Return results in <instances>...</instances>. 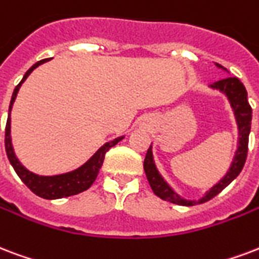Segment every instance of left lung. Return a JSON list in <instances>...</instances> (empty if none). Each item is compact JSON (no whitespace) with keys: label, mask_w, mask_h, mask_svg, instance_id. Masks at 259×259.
<instances>
[{"label":"left lung","mask_w":259,"mask_h":259,"mask_svg":"<svg viewBox=\"0 0 259 259\" xmlns=\"http://www.w3.org/2000/svg\"><path fill=\"white\" fill-rule=\"evenodd\" d=\"M217 68H223L222 65L216 64ZM212 88L222 91L223 94L228 96L231 102V106L234 108L238 127H239V147L235 155V159L230 167V171L226 174V177L223 178L216 186H213L206 194L198 201H189L181 198L177 193H174L172 189L164 182V179L160 177L159 171L156 169V165L153 163V156H152V148L147 151L145 160H144V169L147 174V179L151 185L152 190L157 197H160L161 200L168 201L172 204L182 205V206H193L197 204H204L206 201L212 200L213 197H216L220 191H223L228 185H230L235 178L238 177L243 168L246 163L248 151V134L251 129V106L248 104L247 100V91L244 88L243 82L240 81L238 77H227L223 80L213 82Z\"/></svg>","instance_id":"obj_1"}]
</instances>
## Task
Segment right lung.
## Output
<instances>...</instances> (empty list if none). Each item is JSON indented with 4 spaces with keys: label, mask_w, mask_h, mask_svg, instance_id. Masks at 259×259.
<instances>
[{
    "label": "right lung",
    "mask_w": 259,
    "mask_h": 259,
    "mask_svg": "<svg viewBox=\"0 0 259 259\" xmlns=\"http://www.w3.org/2000/svg\"><path fill=\"white\" fill-rule=\"evenodd\" d=\"M49 59H42L36 64L31 66L27 70V73L23 77V80L16 85L13 95H12L11 104H9V116H8L7 126H5V151H7L8 159L11 161L12 167L15 168L16 174L19 175V178L25 183V186L28 187L29 190L35 193L42 198L46 200H55V198H62V197H69V195H74L81 193V191L90 189L91 185L95 182V179L98 177L99 169L103 164L104 156L107 153V151L111 147L116 145L121 141L123 137L115 138L114 141L104 144L103 147L100 148L96 153H95L90 160L87 161L85 164L81 165L80 168L74 169L72 172L62 174V175H55V177H39L36 174H32L27 168H24L23 165L20 164V161L17 160L13 148H12L11 141V110L12 104L15 102L16 95L19 92V88L21 85V82L24 81L25 78L29 76V73L32 72L33 69L37 68L39 65L46 62Z\"/></svg>",
    "instance_id": "add662e5"
}]
</instances>
